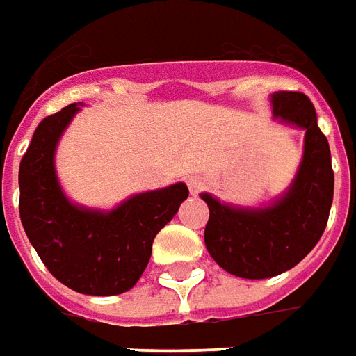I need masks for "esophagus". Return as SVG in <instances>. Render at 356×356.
Instances as JSON below:
<instances>
[{
	"label": "esophagus",
	"instance_id": "34e87169",
	"mask_svg": "<svg viewBox=\"0 0 356 356\" xmlns=\"http://www.w3.org/2000/svg\"><path fill=\"white\" fill-rule=\"evenodd\" d=\"M203 186H205V182H203L200 176H190V178H188V188H190V193H192V195H197V193L202 192Z\"/></svg>",
	"mask_w": 356,
	"mask_h": 356
}]
</instances>
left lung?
<instances>
[{
	"instance_id": "left-lung-1",
	"label": "left lung",
	"mask_w": 356,
	"mask_h": 356,
	"mask_svg": "<svg viewBox=\"0 0 356 356\" xmlns=\"http://www.w3.org/2000/svg\"><path fill=\"white\" fill-rule=\"evenodd\" d=\"M273 114L305 127V159L293 188L271 207L232 209L209 193L205 246L225 271L244 279H267L302 261L322 238L333 202L330 143L318 127L316 108L305 92L279 90Z\"/></svg>"
}]
</instances>
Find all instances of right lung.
Here are the masks:
<instances>
[{"mask_svg": "<svg viewBox=\"0 0 356 356\" xmlns=\"http://www.w3.org/2000/svg\"><path fill=\"white\" fill-rule=\"evenodd\" d=\"M77 104L46 116L19 166V215L42 264L77 293H126L143 275L156 232L188 197L186 184L134 195L110 213L71 205L61 192L54 151Z\"/></svg>", "mask_w": 356, "mask_h": 356, "instance_id": "add662e5", "label": "right lung"}]
</instances>
